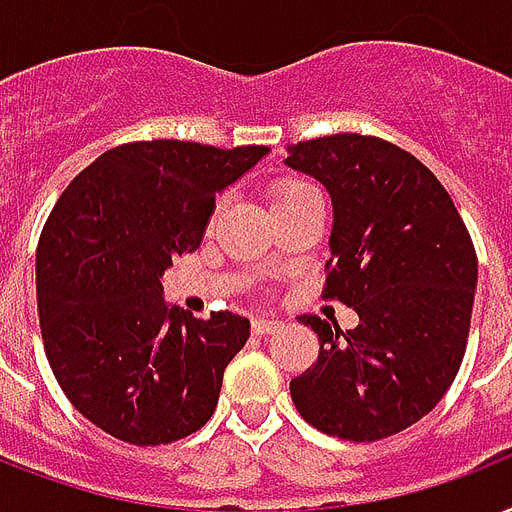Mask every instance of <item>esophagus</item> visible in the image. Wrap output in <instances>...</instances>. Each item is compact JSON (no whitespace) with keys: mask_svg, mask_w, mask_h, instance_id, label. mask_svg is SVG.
Instances as JSON below:
<instances>
[{"mask_svg":"<svg viewBox=\"0 0 512 512\" xmlns=\"http://www.w3.org/2000/svg\"><path fill=\"white\" fill-rule=\"evenodd\" d=\"M277 328H280V320L253 318V323H251V331H253V334H259V336L272 334V331H277Z\"/></svg>","mask_w":512,"mask_h":512,"instance_id":"34e87169","label":"esophagus"}]
</instances>
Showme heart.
<instances>
[{
  "label": "heart",
  "instance_id": "heart-1",
  "mask_svg": "<svg viewBox=\"0 0 512 512\" xmlns=\"http://www.w3.org/2000/svg\"><path fill=\"white\" fill-rule=\"evenodd\" d=\"M269 194H272V208H280V205H291V202L307 200V197H318V189L307 178L285 176L269 186Z\"/></svg>",
  "mask_w": 512,
  "mask_h": 512
}]
</instances>
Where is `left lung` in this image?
<instances>
[{"mask_svg": "<svg viewBox=\"0 0 512 512\" xmlns=\"http://www.w3.org/2000/svg\"><path fill=\"white\" fill-rule=\"evenodd\" d=\"M285 165L334 202L323 299L358 312L352 331L301 315L318 360L291 379L293 406L320 433L371 443L430 414L465 358L478 259L430 168L376 136L299 141Z\"/></svg>", "mask_w": 512, "mask_h": 512, "instance_id": "8db88e82", "label": "left lung"}]
</instances>
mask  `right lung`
Instances as JSON below:
<instances>
[{
  "instance_id": "1",
  "label": "right lung",
  "mask_w": 512,
  "mask_h": 512,
  "mask_svg": "<svg viewBox=\"0 0 512 512\" xmlns=\"http://www.w3.org/2000/svg\"><path fill=\"white\" fill-rule=\"evenodd\" d=\"M267 146L133 141L90 162L55 202L37 248V307L55 379L79 414L133 446L197 433L251 323L168 307L162 272L200 248L216 192Z\"/></svg>"
}]
</instances>
